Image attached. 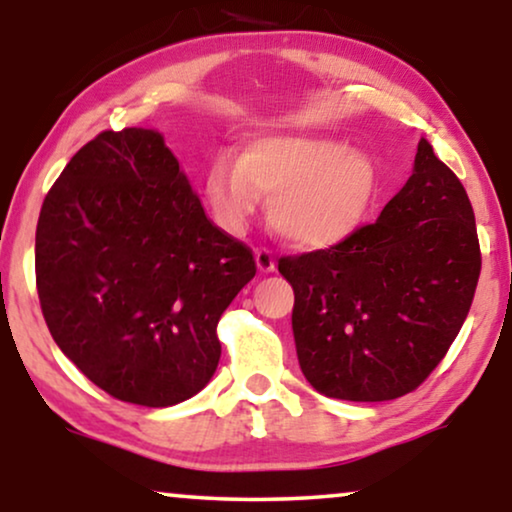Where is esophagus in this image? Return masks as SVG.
<instances>
[{"label":"esophagus","mask_w":512,"mask_h":512,"mask_svg":"<svg viewBox=\"0 0 512 512\" xmlns=\"http://www.w3.org/2000/svg\"><path fill=\"white\" fill-rule=\"evenodd\" d=\"M254 254H256L258 270H261V272H275L277 261H275V256H272V251L268 247H258Z\"/></svg>","instance_id":"34e87169"}]
</instances>
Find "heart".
I'll return each instance as SVG.
<instances>
[{
  "instance_id": "obj_1",
  "label": "heart",
  "mask_w": 512,
  "mask_h": 512,
  "mask_svg": "<svg viewBox=\"0 0 512 512\" xmlns=\"http://www.w3.org/2000/svg\"><path fill=\"white\" fill-rule=\"evenodd\" d=\"M377 193L380 172L366 151L307 132L258 137L242 156L219 153L207 170V198L223 228H242L268 195L272 226L300 249L347 240Z\"/></svg>"
}]
</instances>
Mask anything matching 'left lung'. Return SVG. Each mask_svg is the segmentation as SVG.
I'll return each mask as SVG.
<instances>
[{
    "label": "left lung",
    "instance_id": "left-lung-1",
    "mask_svg": "<svg viewBox=\"0 0 512 512\" xmlns=\"http://www.w3.org/2000/svg\"><path fill=\"white\" fill-rule=\"evenodd\" d=\"M480 265L466 188L419 139L412 177L380 219L328 249L279 258L307 382L342 401L415 391L464 326Z\"/></svg>",
    "mask_w": 512,
    "mask_h": 512
}]
</instances>
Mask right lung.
Returning a JSON list of instances; mask_svg holds the SVG:
<instances>
[{
  "instance_id": "right-lung-1",
  "label": "right lung",
  "mask_w": 512,
  "mask_h": 512,
  "mask_svg": "<svg viewBox=\"0 0 512 512\" xmlns=\"http://www.w3.org/2000/svg\"><path fill=\"white\" fill-rule=\"evenodd\" d=\"M41 312L62 354L118 401L167 408L221 359L216 324L256 275L254 254L207 219L156 130H104L41 205Z\"/></svg>"
}]
</instances>
